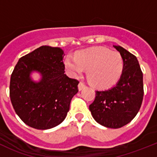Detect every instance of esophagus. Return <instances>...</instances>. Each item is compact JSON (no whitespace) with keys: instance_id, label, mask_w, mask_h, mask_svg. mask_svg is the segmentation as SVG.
<instances>
[{"instance_id":"obj_1","label":"esophagus","mask_w":157,"mask_h":157,"mask_svg":"<svg viewBox=\"0 0 157 157\" xmlns=\"http://www.w3.org/2000/svg\"><path fill=\"white\" fill-rule=\"evenodd\" d=\"M85 87H86V85L84 84V83H82V82H80V83H79V84H78V89H79V90H83V89H84Z\"/></svg>"}]
</instances>
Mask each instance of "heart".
Wrapping results in <instances>:
<instances>
[{
	"label": "heart",
	"instance_id": "obj_1",
	"mask_svg": "<svg viewBox=\"0 0 157 157\" xmlns=\"http://www.w3.org/2000/svg\"><path fill=\"white\" fill-rule=\"evenodd\" d=\"M64 64L67 73L73 77H79L87 68L89 80L98 87H108L114 84L123 69L121 55L101 47L80 51L75 58L68 55Z\"/></svg>",
	"mask_w": 157,
	"mask_h": 157
}]
</instances>
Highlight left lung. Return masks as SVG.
<instances>
[{
	"instance_id": "1",
	"label": "left lung",
	"mask_w": 157,
	"mask_h": 157,
	"mask_svg": "<svg viewBox=\"0 0 157 157\" xmlns=\"http://www.w3.org/2000/svg\"><path fill=\"white\" fill-rule=\"evenodd\" d=\"M113 46L123 60L121 77L112 87L96 91V98L89 108L99 124L119 128L128 124L140 110L144 96L143 73L134 55L119 45Z\"/></svg>"
}]
</instances>
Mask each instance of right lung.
Instances as JSON below:
<instances>
[{
    "mask_svg": "<svg viewBox=\"0 0 157 157\" xmlns=\"http://www.w3.org/2000/svg\"><path fill=\"white\" fill-rule=\"evenodd\" d=\"M64 51L43 45L20 58L11 74L10 97L20 119L29 127L50 129L67 116L78 80L64 74ZM41 79L35 82L32 72Z\"/></svg>",
    "mask_w": 157,
    "mask_h": 157,
    "instance_id": "add662e5",
    "label": "right lung"
}]
</instances>
